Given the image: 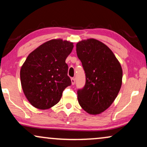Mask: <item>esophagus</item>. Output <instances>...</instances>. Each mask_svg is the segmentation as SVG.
I'll return each instance as SVG.
<instances>
[{
	"mask_svg": "<svg viewBox=\"0 0 147 147\" xmlns=\"http://www.w3.org/2000/svg\"><path fill=\"white\" fill-rule=\"evenodd\" d=\"M71 82L72 85H74V84H75V79H74V78H71Z\"/></svg>",
	"mask_w": 147,
	"mask_h": 147,
	"instance_id": "esophagus-1",
	"label": "esophagus"
}]
</instances>
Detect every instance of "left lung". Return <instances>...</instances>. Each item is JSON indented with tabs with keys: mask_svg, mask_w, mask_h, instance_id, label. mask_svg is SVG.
<instances>
[{
	"mask_svg": "<svg viewBox=\"0 0 147 147\" xmlns=\"http://www.w3.org/2000/svg\"><path fill=\"white\" fill-rule=\"evenodd\" d=\"M76 52L86 74L85 86L78 91V102L88 114H101L113 103L121 88V65L111 49L97 39L79 41Z\"/></svg>",
	"mask_w": 147,
	"mask_h": 147,
	"instance_id": "1",
	"label": "left lung"
}]
</instances>
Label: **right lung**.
<instances>
[{"label": "right lung", "mask_w": 147, "mask_h": 147, "mask_svg": "<svg viewBox=\"0 0 147 147\" xmlns=\"http://www.w3.org/2000/svg\"><path fill=\"white\" fill-rule=\"evenodd\" d=\"M74 43L67 40H49L28 55L20 71L24 94L32 106L40 110L53 107L62 92L71 84L65 59Z\"/></svg>", "instance_id": "1"}]
</instances>
